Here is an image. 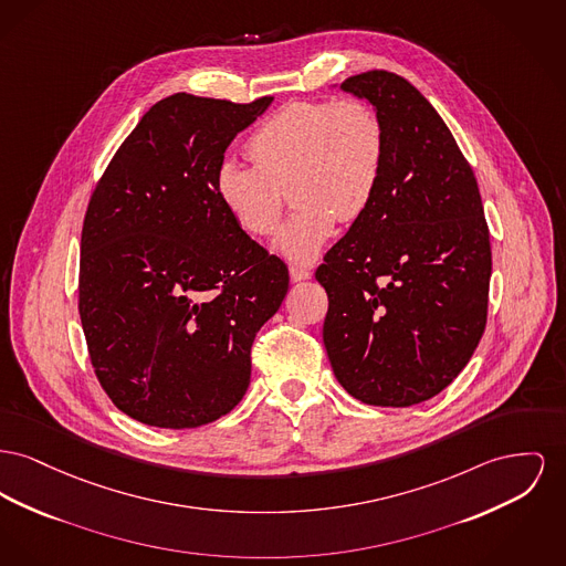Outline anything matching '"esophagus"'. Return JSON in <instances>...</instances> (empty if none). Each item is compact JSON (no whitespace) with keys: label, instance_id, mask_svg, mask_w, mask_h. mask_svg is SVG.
Wrapping results in <instances>:
<instances>
[{"label":"esophagus","instance_id":"esophagus-1","mask_svg":"<svg viewBox=\"0 0 566 566\" xmlns=\"http://www.w3.org/2000/svg\"><path fill=\"white\" fill-rule=\"evenodd\" d=\"M307 277H312V271H310L307 266H291V280H293V282H301V280H307Z\"/></svg>","mask_w":566,"mask_h":566}]
</instances>
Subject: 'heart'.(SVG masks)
Returning a JSON list of instances; mask_svg holds the SVG:
<instances>
[{"label":"heart","instance_id":"obj_1","mask_svg":"<svg viewBox=\"0 0 566 566\" xmlns=\"http://www.w3.org/2000/svg\"><path fill=\"white\" fill-rule=\"evenodd\" d=\"M254 167L224 160L216 195L239 229L275 233L284 190L297 205L277 234V250L310 263L335 233L359 220L378 192L385 167V128L359 98L295 101L265 117L245 140Z\"/></svg>","mask_w":566,"mask_h":566}]
</instances>
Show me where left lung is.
Listing matches in <instances>:
<instances>
[{"mask_svg":"<svg viewBox=\"0 0 566 566\" xmlns=\"http://www.w3.org/2000/svg\"><path fill=\"white\" fill-rule=\"evenodd\" d=\"M374 104L385 167L366 213L316 269L337 382L369 406H415L470 361L488 323L492 245L474 172L442 117L403 76L342 83Z\"/></svg>","mask_w":566,"mask_h":566,"instance_id":"obj_1","label":"left lung"}]
</instances>
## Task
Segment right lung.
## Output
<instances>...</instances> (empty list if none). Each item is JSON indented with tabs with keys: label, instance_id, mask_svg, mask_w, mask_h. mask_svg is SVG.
Masks as SVG:
<instances>
[{
	"label": "right lung",
	"instance_id": "1",
	"mask_svg": "<svg viewBox=\"0 0 566 566\" xmlns=\"http://www.w3.org/2000/svg\"><path fill=\"white\" fill-rule=\"evenodd\" d=\"M271 96L172 94L119 145L85 211L78 314L111 401L136 421L211 423L250 385L252 344L289 291V269L237 227L216 170Z\"/></svg>",
	"mask_w": 566,
	"mask_h": 566
}]
</instances>
